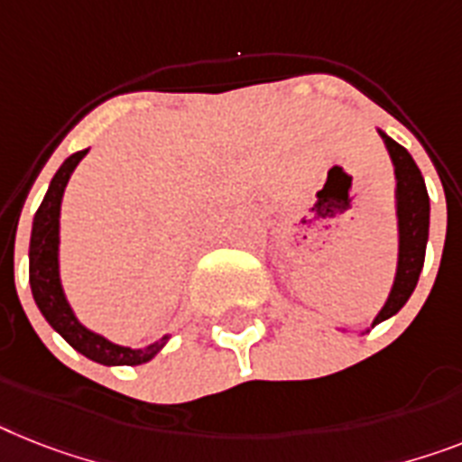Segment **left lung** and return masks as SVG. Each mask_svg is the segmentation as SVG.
I'll return each instance as SVG.
<instances>
[{"mask_svg": "<svg viewBox=\"0 0 462 462\" xmlns=\"http://www.w3.org/2000/svg\"><path fill=\"white\" fill-rule=\"evenodd\" d=\"M384 146L390 151L396 177V219H399V262L392 292L380 314L373 319V326L387 321L409 302L411 292L418 285L422 264H425V247L430 236V196L425 179L415 165V160L402 143L380 132Z\"/></svg>", "mask_w": 462, "mask_h": 462, "instance_id": "obj_1", "label": "left lung"}]
</instances>
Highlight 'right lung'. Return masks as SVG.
<instances>
[{
	"label": "right lung",
	"instance_id": "right-lung-1",
	"mask_svg": "<svg viewBox=\"0 0 462 462\" xmlns=\"http://www.w3.org/2000/svg\"><path fill=\"white\" fill-rule=\"evenodd\" d=\"M87 151L72 153L70 158L59 167L49 184L47 196L42 200L40 209L34 212L32 236H30V288H32L34 304L40 307L42 316L49 326L79 354L87 359L103 365H141L151 361L155 354L165 346L170 335L160 337L153 345L143 349H132L116 342L106 340L103 335L94 333L78 321V316L70 309L60 285L59 273V226H60V200L68 186V179L85 158Z\"/></svg>",
	"mask_w": 462,
	"mask_h": 462
}]
</instances>
